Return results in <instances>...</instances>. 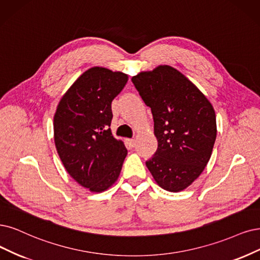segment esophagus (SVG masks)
Listing matches in <instances>:
<instances>
[{
    "instance_id": "esophagus-1",
    "label": "esophagus",
    "mask_w": 260,
    "mask_h": 260,
    "mask_svg": "<svg viewBox=\"0 0 260 260\" xmlns=\"http://www.w3.org/2000/svg\"><path fill=\"white\" fill-rule=\"evenodd\" d=\"M128 143L132 147H135L136 146V140L135 139H128Z\"/></svg>"
}]
</instances>
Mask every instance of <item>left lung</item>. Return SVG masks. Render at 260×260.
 I'll use <instances>...</instances> for the list:
<instances>
[{"mask_svg": "<svg viewBox=\"0 0 260 260\" xmlns=\"http://www.w3.org/2000/svg\"><path fill=\"white\" fill-rule=\"evenodd\" d=\"M132 81L151 108L158 147L146 165L156 183L181 191L201 175L216 139L213 106L179 71L159 65Z\"/></svg>", "mask_w": 260, "mask_h": 260, "instance_id": "1", "label": "left lung"}]
</instances>
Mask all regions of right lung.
Wrapping results in <instances>:
<instances>
[{
    "label": "right lung",
    "instance_id": "add662e5",
    "mask_svg": "<svg viewBox=\"0 0 260 260\" xmlns=\"http://www.w3.org/2000/svg\"><path fill=\"white\" fill-rule=\"evenodd\" d=\"M128 76L105 67L84 72L63 95L53 118L54 143L71 177L94 193L118 180L127 150L111 134V103Z\"/></svg>",
    "mask_w": 260,
    "mask_h": 260
}]
</instances>
